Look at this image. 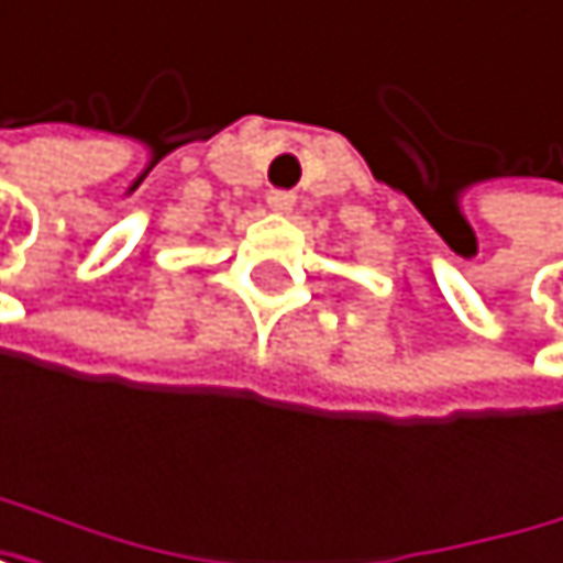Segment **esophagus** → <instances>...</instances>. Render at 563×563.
<instances>
[{
  "label": "esophagus",
  "instance_id": "esophagus-1",
  "mask_svg": "<svg viewBox=\"0 0 563 563\" xmlns=\"http://www.w3.org/2000/svg\"><path fill=\"white\" fill-rule=\"evenodd\" d=\"M291 205H295V191H288V188H272L268 191V208H272V212H291Z\"/></svg>",
  "mask_w": 563,
  "mask_h": 563
}]
</instances>
